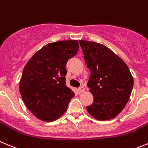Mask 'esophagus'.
Returning a JSON list of instances; mask_svg holds the SVG:
<instances>
[{"label":"esophagus","instance_id":"obj_1","mask_svg":"<svg viewBox=\"0 0 148 148\" xmlns=\"http://www.w3.org/2000/svg\"><path fill=\"white\" fill-rule=\"evenodd\" d=\"M84 90H85V88L83 86H81V87H79V92H84Z\"/></svg>","mask_w":148,"mask_h":148}]
</instances>
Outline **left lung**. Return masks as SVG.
Returning <instances> with one entry per match:
<instances>
[{
  "instance_id": "1",
  "label": "left lung",
  "mask_w": 148,
  "mask_h": 148,
  "mask_svg": "<svg viewBox=\"0 0 148 148\" xmlns=\"http://www.w3.org/2000/svg\"><path fill=\"white\" fill-rule=\"evenodd\" d=\"M87 67L90 69L87 86L94 97L87 110L100 121L118 116L130 100L134 85L126 63L102 44L79 40Z\"/></svg>"
}]
</instances>
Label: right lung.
<instances>
[{"label": "right lung", "mask_w": 148, "mask_h": 148, "mask_svg": "<svg viewBox=\"0 0 148 148\" xmlns=\"http://www.w3.org/2000/svg\"><path fill=\"white\" fill-rule=\"evenodd\" d=\"M78 50V40L47 44L24 66L19 91L27 108L39 119L53 121L66 111L74 92L66 85V64Z\"/></svg>", "instance_id": "add662e5"}]
</instances>
